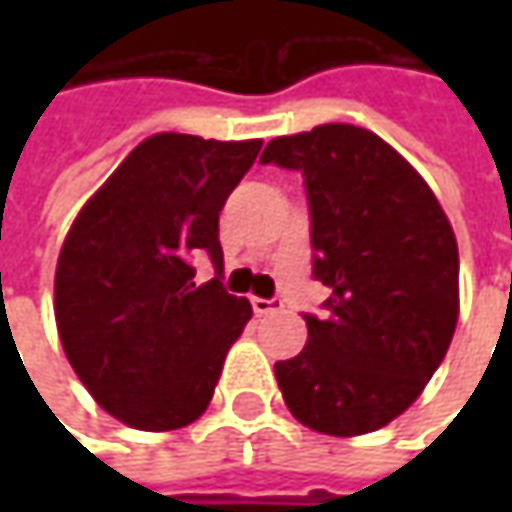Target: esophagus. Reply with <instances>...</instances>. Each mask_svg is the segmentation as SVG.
Segmentation results:
<instances>
[{"mask_svg":"<svg viewBox=\"0 0 512 512\" xmlns=\"http://www.w3.org/2000/svg\"><path fill=\"white\" fill-rule=\"evenodd\" d=\"M250 305H253V313H259V316L285 310V302H282V299H262V296H253V299H250Z\"/></svg>","mask_w":512,"mask_h":512,"instance_id":"esophagus-1","label":"esophagus"}]
</instances>
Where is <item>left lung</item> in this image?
<instances>
[{"label": "left lung", "mask_w": 512, "mask_h": 512, "mask_svg": "<svg viewBox=\"0 0 512 512\" xmlns=\"http://www.w3.org/2000/svg\"><path fill=\"white\" fill-rule=\"evenodd\" d=\"M262 165L299 170L313 279L333 293L305 313V350L276 362L287 410L327 436L402 416L442 364L459 319V247L422 176L353 125L267 142Z\"/></svg>", "instance_id": "left-lung-1"}]
</instances>
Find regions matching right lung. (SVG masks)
Instances as JSON below:
<instances>
[{
  "instance_id": "add662e5",
  "label": "right lung",
  "mask_w": 512,
  "mask_h": 512,
  "mask_svg": "<svg viewBox=\"0 0 512 512\" xmlns=\"http://www.w3.org/2000/svg\"><path fill=\"white\" fill-rule=\"evenodd\" d=\"M262 142L156 133L76 216L56 265V327L70 367L110 416L179 430L213 399L250 302L219 282V213ZM205 252L217 276L195 285Z\"/></svg>"
}]
</instances>
